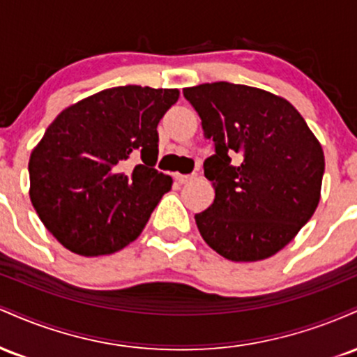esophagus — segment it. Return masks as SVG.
<instances>
[{"label":"esophagus","mask_w":357,"mask_h":357,"mask_svg":"<svg viewBox=\"0 0 357 357\" xmlns=\"http://www.w3.org/2000/svg\"><path fill=\"white\" fill-rule=\"evenodd\" d=\"M176 179H178L181 184H186L195 179V174H176Z\"/></svg>","instance_id":"esophagus-1"}]
</instances>
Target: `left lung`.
I'll return each mask as SVG.
<instances>
[{
	"mask_svg": "<svg viewBox=\"0 0 357 357\" xmlns=\"http://www.w3.org/2000/svg\"><path fill=\"white\" fill-rule=\"evenodd\" d=\"M183 93L215 142L203 165L215 199L195 215L203 240L231 261L275 255L321 199V144L290 102L265 90L213 82Z\"/></svg>",
	"mask_w": 357,
	"mask_h": 357,
	"instance_id": "obj_1",
	"label": "left lung"
}]
</instances>
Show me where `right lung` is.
I'll return each instance as SVG.
<instances>
[{
  "label": "right lung",
  "instance_id": "add662e5",
  "mask_svg": "<svg viewBox=\"0 0 357 357\" xmlns=\"http://www.w3.org/2000/svg\"><path fill=\"white\" fill-rule=\"evenodd\" d=\"M176 89L126 85L65 109L28 162L30 199L40 220L73 253L119 252L144 230L173 179L154 169L159 121ZM143 165L125 169L130 157Z\"/></svg>",
  "mask_w": 357,
  "mask_h": 357
}]
</instances>
